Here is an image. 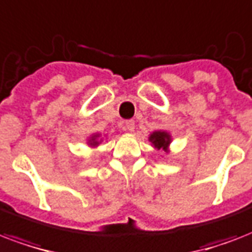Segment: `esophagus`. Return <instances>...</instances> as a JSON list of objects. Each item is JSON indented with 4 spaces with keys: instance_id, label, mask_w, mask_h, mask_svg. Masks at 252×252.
Here are the masks:
<instances>
[{
    "instance_id": "34e87169",
    "label": "esophagus",
    "mask_w": 252,
    "mask_h": 252,
    "mask_svg": "<svg viewBox=\"0 0 252 252\" xmlns=\"http://www.w3.org/2000/svg\"><path fill=\"white\" fill-rule=\"evenodd\" d=\"M125 128L127 130V131H134V128H135V122L132 120H128L125 122Z\"/></svg>"
}]
</instances>
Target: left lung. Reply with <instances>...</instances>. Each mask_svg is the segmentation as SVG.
I'll return each mask as SVG.
<instances>
[{
  "label": "left lung",
  "instance_id": "obj_1",
  "mask_svg": "<svg viewBox=\"0 0 252 252\" xmlns=\"http://www.w3.org/2000/svg\"><path fill=\"white\" fill-rule=\"evenodd\" d=\"M150 140L153 142L155 147H158L159 150L163 148L164 151H167L168 144L171 143V136H169L168 132L165 131H155L150 135Z\"/></svg>",
  "mask_w": 252,
  "mask_h": 252
}]
</instances>
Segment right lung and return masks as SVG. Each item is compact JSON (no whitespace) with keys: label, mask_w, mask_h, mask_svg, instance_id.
I'll list each match as a JSON object with an SVG mask.
<instances>
[{"label":"right lung","mask_w":252,"mask_h":252,"mask_svg":"<svg viewBox=\"0 0 252 252\" xmlns=\"http://www.w3.org/2000/svg\"><path fill=\"white\" fill-rule=\"evenodd\" d=\"M97 138H98V134H95V135H93L89 139V142H91V146H97L98 144V140H97Z\"/></svg>","instance_id":"right-lung-1"}]
</instances>
